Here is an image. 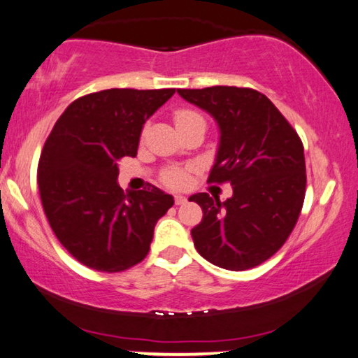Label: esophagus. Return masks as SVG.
<instances>
[{
  "instance_id": "esophagus-1",
  "label": "esophagus",
  "mask_w": 358,
  "mask_h": 358,
  "mask_svg": "<svg viewBox=\"0 0 358 358\" xmlns=\"http://www.w3.org/2000/svg\"><path fill=\"white\" fill-rule=\"evenodd\" d=\"M185 202H186V197H185V196H181V194L175 196V204H177V206L185 204Z\"/></svg>"
}]
</instances>
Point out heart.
Masks as SVG:
<instances>
[{"mask_svg": "<svg viewBox=\"0 0 358 358\" xmlns=\"http://www.w3.org/2000/svg\"><path fill=\"white\" fill-rule=\"evenodd\" d=\"M194 120H202V115L199 112L196 110H191V109H180L175 112V124H177V128L185 125V124H189V122H194ZM162 181L170 188H183V186L188 183V173L185 172V170H180V169H172V170H167L162 175Z\"/></svg>", "mask_w": 358, "mask_h": 358, "instance_id": "1", "label": "heart"}]
</instances>
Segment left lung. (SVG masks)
<instances>
[{
  "label": "left lung",
  "instance_id": "obj_1",
  "mask_svg": "<svg viewBox=\"0 0 358 358\" xmlns=\"http://www.w3.org/2000/svg\"><path fill=\"white\" fill-rule=\"evenodd\" d=\"M220 128L210 183H230L220 201L197 193L202 220L191 230L202 257L225 270L243 271L268 260L294 230L306 197V157L297 131L265 94L252 88L178 90Z\"/></svg>",
  "mask_w": 358,
  "mask_h": 358
}]
</instances>
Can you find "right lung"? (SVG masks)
<instances>
[{"instance_id": "obj_1", "label": "right lung", "mask_w": 358, "mask_h": 358, "mask_svg": "<svg viewBox=\"0 0 358 358\" xmlns=\"http://www.w3.org/2000/svg\"><path fill=\"white\" fill-rule=\"evenodd\" d=\"M175 88H112L73 101L52 127L38 162L50 227L88 268L117 273L149 252L154 227L173 206L156 186L124 193L119 162L135 157L143 125Z\"/></svg>"}]
</instances>
